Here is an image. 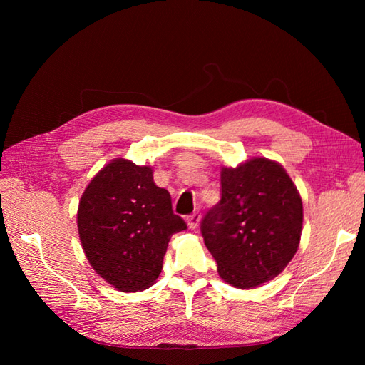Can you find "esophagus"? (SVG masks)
I'll return each instance as SVG.
<instances>
[{
  "label": "esophagus",
  "instance_id": "34e87169",
  "mask_svg": "<svg viewBox=\"0 0 365 365\" xmlns=\"http://www.w3.org/2000/svg\"><path fill=\"white\" fill-rule=\"evenodd\" d=\"M185 220H187V225H189L190 230H196L197 225H200V222H201V215L200 213H193L190 216H187Z\"/></svg>",
  "mask_w": 365,
  "mask_h": 365
}]
</instances>
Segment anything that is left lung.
<instances>
[{
	"label": "left lung",
	"instance_id": "left-lung-1",
	"mask_svg": "<svg viewBox=\"0 0 365 365\" xmlns=\"http://www.w3.org/2000/svg\"><path fill=\"white\" fill-rule=\"evenodd\" d=\"M222 196L201 224L217 272L237 289L267 283L288 267L300 245L303 202L277 161L254 157L220 168Z\"/></svg>",
	"mask_w": 365,
	"mask_h": 365
}]
</instances>
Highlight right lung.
I'll list each match as a JSON object with an SVG mask.
<instances>
[{
	"label": "right lung",
	"mask_w": 365,
	"mask_h": 365,
	"mask_svg": "<svg viewBox=\"0 0 365 365\" xmlns=\"http://www.w3.org/2000/svg\"><path fill=\"white\" fill-rule=\"evenodd\" d=\"M187 225L173 213L170 195L153 182L150 165L115 158L86 185L77 230L91 268L121 292L157 282L172 235Z\"/></svg>",
	"instance_id": "right-lung-1"
}]
</instances>
